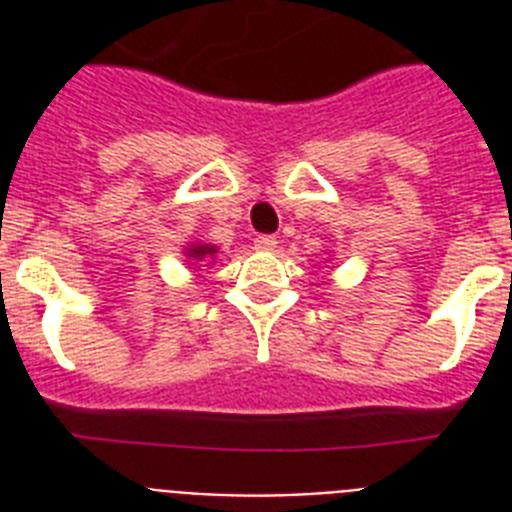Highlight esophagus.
Masks as SVG:
<instances>
[{
	"label": "esophagus",
	"instance_id": "1",
	"mask_svg": "<svg viewBox=\"0 0 512 512\" xmlns=\"http://www.w3.org/2000/svg\"><path fill=\"white\" fill-rule=\"evenodd\" d=\"M276 244H279V239H276V236H257L255 239V247L260 249V252H273V249H276Z\"/></svg>",
	"mask_w": 512,
	"mask_h": 512
}]
</instances>
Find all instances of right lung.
<instances>
[{
	"instance_id": "1",
	"label": "right lung",
	"mask_w": 512,
	"mask_h": 512,
	"mask_svg": "<svg viewBox=\"0 0 512 512\" xmlns=\"http://www.w3.org/2000/svg\"><path fill=\"white\" fill-rule=\"evenodd\" d=\"M185 263H191V265H209V263H215V257H217V247L215 244H201V241H196V244H188L185 247Z\"/></svg>"
}]
</instances>
